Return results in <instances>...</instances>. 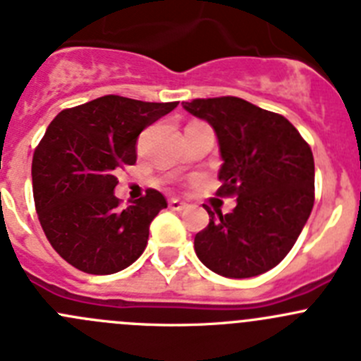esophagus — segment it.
<instances>
[{"instance_id":"1","label":"esophagus","mask_w":361,"mask_h":361,"mask_svg":"<svg viewBox=\"0 0 361 361\" xmlns=\"http://www.w3.org/2000/svg\"><path fill=\"white\" fill-rule=\"evenodd\" d=\"M168 206H170L171 211H184L188 207L186 202H180L178 198H171L170 202H168Z\"/></svg>"}]
</instances>
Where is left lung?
Wrapping results in <instances>:
<instances>
[{"label": "left lung", "mask_w": 361, "mask_h": 361, "mask_svg": "<svg viewBox=\"0 0 361 361\" xmlns=\"http://www.w3.org/2000/svg\"><path fill=\"white\" fill-rule=\"evenodd\" d=\"M216 134L220 197H236L233 213L195 236L198 259L214 274L245 279L269 272L292 250L315 202L312 148L284 116L236 97L183 102Z\"/></svg>", "instance_id": "left-lung-1"}]
</instances>
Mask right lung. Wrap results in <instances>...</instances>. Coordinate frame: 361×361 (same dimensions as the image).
<instances>
[{
    "label": "right lung",
    "instance_id": "right-lung-1",
    "mask_svg": "<svg viewBox=\"0 0 361 361\" xmlns=\"http://www.w3.org/2000/svg\"><path fill=\"white\" fill-rule=\"evenodd\" d=\"M177 105L109 94L66 109L49 123L32 161L35 209L51 247L75 269L107 276L143 254L166 198L148 190L121 209L116 171L135 163L141 130Z\"/></svg>",
    "mask_w": 361,
    "mask_h": 361
}]
</instances>
